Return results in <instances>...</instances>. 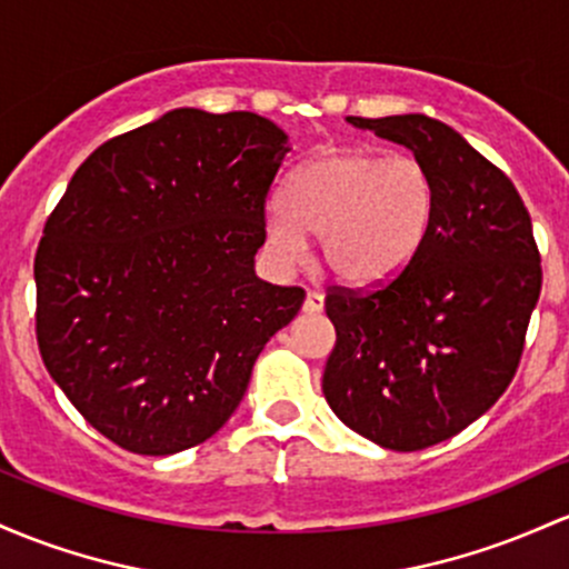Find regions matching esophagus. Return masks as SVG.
I'll list each match as a JSON object with an SVG mask.
<instances>
[{"label":"esophagus","mask_w":569,"mask_h":569,"mask_svg":"<svg viewBox=\"0 0 569 569\" xmlns=\"http://www.w3.org/2000/svg\"><path fill=\"white\" fill-rule=\"evenodd\" d=\"M323 310V297L318 295V291H308V297H305L302 302V313H321Z\"/></svg>","instance_id":"esophagus-1"}]
</instances>
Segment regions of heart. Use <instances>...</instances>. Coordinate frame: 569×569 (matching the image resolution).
Masks as SVG:
<instances>
[{"label": "heart", "instance_id": "obj_1", "mask_svg": "<svg viewBox=\"0 0 569 569\" xmlns=\"http://www.w3.org/2000/svg\"><path fill=\"white\" fill-rule=\"evenodd\" d=\"M435 218V183L421 161L337 148L291 174L264 216V248L291 267L318 234V259L348 286H376L410 264Z\"/></svg>", "mask_w": 569, "mask_h": 569}]
</instances>
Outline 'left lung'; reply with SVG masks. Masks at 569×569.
<instances>
[{"label": "left lung", "instance_id": "8db88e82", "mask_svg": "<svg viewBox=\"0 0 569 569\" xmlns=\"http://www.w3.org/2000/svg\"><path fill=\"white\" fill-rule=\"evenodd\" d=\"M346 121L413 151L432 174L435 218L391 283L327 297L337 342L323 397L380 448L421 451L470 427L513 380L540 253L508 174L448 123L418 112Z\"/></svg>", "mask_w": 569, "mask_h": 569}]
</instances>
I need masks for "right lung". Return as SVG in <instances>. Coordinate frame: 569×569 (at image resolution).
<instances>
[{
    "label": "right lung",
    "instance_id": "1",
    "mask_svg": "<svg viewBox=\"0 0 569 569\" xmlns=\"http://www.w3.org/2000/svg\"><path fill=\"white\" fill-rule=\"evenodd\" d=\"M289 151L270 118L178 108L72 174L37 248V342L116 446L170 457L213 437L302 308V289L253 270Z\"/></svg>",
    "mask_w": 569,
    "mask_h": 569
}]
</instances>
